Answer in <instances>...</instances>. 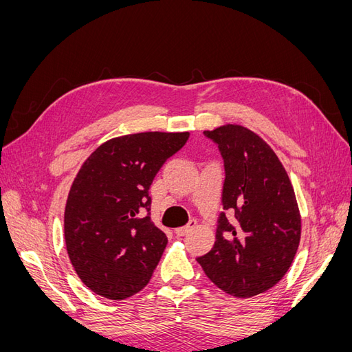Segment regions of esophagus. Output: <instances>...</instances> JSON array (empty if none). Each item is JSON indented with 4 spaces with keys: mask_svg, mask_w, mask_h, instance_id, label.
Listing matches in <instances>:
<instances>
[{
    "mask_svg": "<svg viewBox=\"0 0 352 352\" xmlns=\"http://www.w3.org/2000/svg\"><path fill=\"white\" fill-rule=\"evenodd\" d=\"M195 225H197V221H195V220H190L186 226L175 229V233H176L177 236H185L186 233H188L190 229H194V228H195Z\"/></svg>",
    "mask_w": 352,
    "mask_h": 352,
    "instance_id": "34e87169",
    "label": "esophagus"
}]
</instances>
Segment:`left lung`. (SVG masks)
I'll use <instances>...</instances> for the list:
<instances>
[{
  "mask_svg": "<svg viewBox=\"0 0 352 352\" xmlns=\"http://www.w3.org/2000/svg\"><path fill=\"white\" fill-rule=\"evenodd\" d=\"M204 135L219 145L225 162L223 210L216 242L197 261L210 280L236 298L270 289L289 270L301 239V214L292 184L278 155L241 124Z\"/></svg>",
  "mask_w": 352,
  "mask_h": 352,
  "instance_id": "8db88e82",
  "label": "left lung"
}]
</instances>
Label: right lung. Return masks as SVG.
<instances>
[{"label":"right lung","mask_w":352,"mask_h":352,"mask_svg":"<svg viewBox=\"0 0 352 352\" xmlns=\"http://www.w3.org/2000/svg\"><path fill=\"white\" fill-rule=\"evenodd\" d=\"M188 132H142L104 142L74 177L65 210L66 248L89 289L126 300L150 282L167 245L154 226L150 189Z\"/></svg>","instance_id":"1"}]
</instances>
